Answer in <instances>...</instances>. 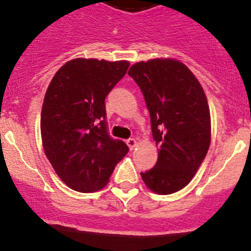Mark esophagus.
Wrapping results in <instances>:
<instances>
[{
  "mask_svg": "<svg viewBox=\"0 0 251 251\" xmlns=\"http://www.w3.org/2000/svg\"><path fill=\"white\" fill-rule=\"evenodd\" d=\"M126 143H127V146H128V148H130V150H133V148H135V146H136V140L135 138H128V140H126Z\"/></svg>",
  "mask_w": 251,
  "mask_h": 251,
  "instance_id": "1",
  "label": "esophagus"
}]
</instances>
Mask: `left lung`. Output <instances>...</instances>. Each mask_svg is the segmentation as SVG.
<instances>
[{
  "label": "left lung",
  "instance_id": "1",
  "mask_svg": "<svg viewBox=\"0 0 251 251\" xmlns=\"http://www.w3.org/2000/svg\"><path fill=\"white\" fill-rule=\"evenodd\" d=\"M128 76L145 97L159 146L155 165L141 176L154 193H176L191 181L210 147V109L202 87L184 64L170 58L137 62Z\"/></svg>",
  "mask_w": 251,
  "mask_h": 251
}]
</instances>
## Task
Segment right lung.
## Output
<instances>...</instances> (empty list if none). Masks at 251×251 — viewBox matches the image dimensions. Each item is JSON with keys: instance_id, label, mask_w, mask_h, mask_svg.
Returning <instances> with one entry per match:
<instances>
[{"instance_id": "add662e5", "label": "right lung", "mask_w": 251, "mask_h": 251, "mask_svg": "<svg viewBox=\"0 0 251 251\" xmlns=\"http://www.w3.org/2000/svg\"><path fill=\"white\" fill-rule=\"evenodd\" d=\"M128 65L76 58L49 84L41 109L43 147L56 174L74 190L92 193L104 187L127 154V145L109 135L105 98Z\"/></svg>"}]
</instances>
